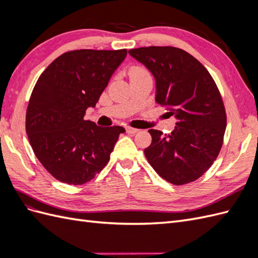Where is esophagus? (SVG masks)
<instances>
[{"label":"esophagus","instance_id":"obj_1","mask_svg":"<svg viewBox=\"0 0 258 258\" xmlns=\"http://www.w3.org/2000/svg\"><path fill=\"white\" fill-rule=\"evenodd\" d=\"M126 131H127V134H131V135H135V134H137V132L139 131V129H136V128H132V127H126Z\"/></svg>","mask_w":258,"mask_h":258}]
</instances>
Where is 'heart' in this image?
<instances>
[{
  "label": "heart",
  "instance_id": "obj_1",
  "mask_svg": "<svg viewBox=\"0 0 258 258\" xmlns=\"http://www.w3.org/2000/svg\"><path fill=\"white\" fill-rule=\"evenodd\" d=\"M139 73H145V71L143 69H141V68H134L131 70V75H134V74H139Z\"/></svg>",
  "mask_w": 258,
  "mask_h": 258
}]
</instances>
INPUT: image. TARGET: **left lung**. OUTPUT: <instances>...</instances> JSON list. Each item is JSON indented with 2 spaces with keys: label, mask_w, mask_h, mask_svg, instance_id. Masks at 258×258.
<instances>
[{
  "label": "left lung",
  "mask_w": 258,
  "mask_h": 258,
  "mask_svg": "<svg viewBox=\"0 0 258 258\" xmlns=\"http://www.w3.org/2000/svg\"><path fill=\"white\" fill-rule=\"evenodd\" d=\"M129 54L144 64L156 82V102L168 106L176 127L169 135L148 130L152 143L145 157L162 178L184 185L196 181L213 165L226 130L221 93L208 70L176 47H141Z\"/></svg>",
  "instance_id": "obj_1"
}]
</instances>
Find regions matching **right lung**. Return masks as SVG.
I'll return each mask as SVG.
<instances>
[{
	"label": "right lung",
	"mask_w": 258,
	"mask_h": 258,
	"mask_svg": "<svg viewBox=\"0 0 258 258\" xmlns=\"http://www.w3.org/2000/svg\"><path fill=\"white\" fill-rule=\"evenodd\" d=\"M127 56L126 49H80L53 60L31 95L26 131L43 167L58 181L81 185L96 176L124 129L99 127L85 120L112 75Z\"/></svg>",
	"instance_id": "obj_1"
}]
</instances>
